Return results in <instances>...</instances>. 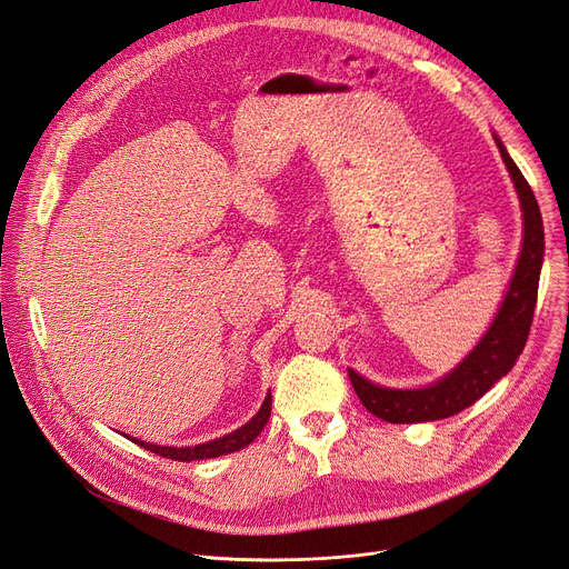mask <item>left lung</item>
I'll use <instances>...</instances> for the list:
<instances>
[{"mask_svg":"<svg viewBox=\"0 0 569 569\" xmlns=\"http://www.w3.org/2000/svg\"><path fill=\"white\" fill-rule=\"evenodd\" d=\"M497 140V138H495ZM502 161L513 179V187L520 198L522 221H526V236H522L520 259L509 284L507 297L499 308L492 327L481 338V343L471 350V355L460 363V367L441 378L439 382L429 385L422 390H388L378 388L367 378L357 376L348 369L352 388L369 413L380 420L395 425L403 422H427L458 416L469 408L476 399H481L492 385L507 376L518 355L528 343L530 325L537 306V289H539V270L543 259V223L537 206V198L520 174L505 144L497 140Z\"/></svg>","mask_w":569,"mask_h":569,"instance_id":"obj_1","label":"left lung"}]
</instances>
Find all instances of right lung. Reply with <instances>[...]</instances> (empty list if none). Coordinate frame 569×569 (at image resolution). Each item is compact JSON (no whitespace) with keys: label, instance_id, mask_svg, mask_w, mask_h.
<instances>
[{"label":"right lung","instance_id":"1","mask_svg":"<svg viewBox=\"0 0 569 569\" xmlns=\"http://www.w3.org/2000/svg\"><path fill=\"white\" fill-rule=\"evenodd\" d=\"M270 392L268 397L263 399V406L259 408V413L249 420L247 425H242L240 429L231 431V435H226L217 441H208V443H200V446H193V448H168V446H153V443H147V441H138L132 439L134 443H140L142 448H147L149 452H156V456L161 458H170V460H177V462H191V460H208V458H219V456H226V452H236L244 446L252 443L259 435L261 429L266 427L268 418H270Z\"/></svg>","mask_w":569,"mask_h":569}]
</instances>
